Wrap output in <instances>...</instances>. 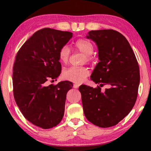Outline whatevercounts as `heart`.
<instances>
[{
	"instance_id": "obj_1",
	"label": "heart",
	"mask_w": 151,
	"mask_h": 151,
	"mask_svg": "<svg viewBox=\"0 0 151 151\" xmlns=\"http://www.w3.org/2000/svg\"><path fill=\"white\" fill-rule=\"evenodd\" d=\"M70 78H74L76 79V80H81V77L80 76H79V75H78V73L76 72H73L70 74Z\"/></svg>"
}]
</instances>
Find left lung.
<instances>
[{"label": "left lung", "mask_w": 151, "mask_h": 151, "mask_svg": "<svg viewBox=\"0 0 151 151\" xmlns=\"http://www.w3.org/2000/svg\"><path fill=\"white\" fill-rule=\"evenodd\" d=\"M73 33L49 28L33 34L18 51L13 66L14 100L28 121L48 129L62 121L65 112L67 83L60 82L44 86L48 78L61 73V49ZM56 81V80H55Z\"/></svg>", "instance_id": "1"}]
</instances>
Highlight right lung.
Masks as SVG:
<instances>
[{
  "label": "right lung",
  "instance_id": "right-lung-1",
  "mask_svg": "<svg viewBox=\"0 0 151 151\" xmlns=\"http://www.w3.org/2000/svg\"><path fill=\"white\" fill-rule=\"evenodd\" d=\"M86 37L96 43L100 60L91 80L105 84L81 94L84 113L96 126L111 127L133 108L140 83L139 65L128 40L116 30H91Z\"/></svg>",
  "mask_w": 151,
  "mask_h": 151
}]
</instances>
